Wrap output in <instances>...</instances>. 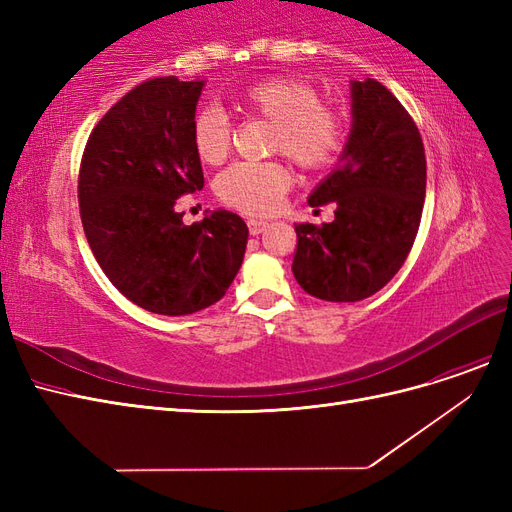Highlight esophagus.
Listing matches in <instances>:
<instances>
[{
    "mask_svg": "<svg viewBox=\"0 0 512 512\" xmlns=\"http://www.w3.org/2000/svg\"><path fill=\"white\" fill-rule=\"evenodd\" d=\"M247 228H250V235L258 237L260 232L267 228V222L265 220H250V222H247Z\"/></svg>",
    "mask_w": 512,
    "mask_h": 512,
    "instance_id": "esophagus-1",
    "label": "esophagus"
}]
</instances>
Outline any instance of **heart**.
I'll use <instances>...</instances> for the list:
<instances>
[{"mask_svg": "<svg viewBox=\"0 0 512 512\" xmlns=\"http://www.w3.org/2000/svg\"><path fill=\"white\" fill-rule=\"evenodd\" d=\"M232 106L245 117L271 121L269 149L284 153L301 170L318 173L329 168L346 143V117L335 106L322 104L314 85L292 76H269L239 89ZM192 147L200 162L222 164L232 147V128L220 106H205L192 119ZM292 173L286 164L239 162L218 177V196L226 205L250 215L277 209L290 190Z\"/></svg>", "mask_w": 512, "mask_h": 512, "instance_id": "b5f03b06", "label": "heart"}]
</instances>
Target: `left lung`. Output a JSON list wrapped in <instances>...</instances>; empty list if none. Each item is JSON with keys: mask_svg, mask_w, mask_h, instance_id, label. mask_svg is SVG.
Returning a JSON list of instances; mask_svg holds the SVG:
<instances>
[{"mask_svg": "<svg viewBox=\"0 0 512 512\" xmlns=\"http://www.w3.org/2000/svg\"><path fill=\"white\" fill-rule=\"evenodd\" d=\"M350 89L348 143L307 198L312 207L335 203V220L294 226V277L335 303L363 301L393 280L414 245L427 183L423 138L406 108L376 79Z\"/></svg>", "mask_w": 512, "mask_h": 512, "instance_id": "8db88e82", "label": "left lung"}]
</instances>
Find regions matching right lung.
Instances as JSON below:
<instances>
[{
  "instance_id": "add662e5",
  "label": "right lung",
  "mask_w": 512,
  "mask_h": 512,
  "mask_svg": "<svg viewBox=\"0 0 512 512\" xmlns=\"http://www.w3.org/2000/svg\"><path fill=\"white\" fill-rule=\"evenodd\" d=\"M205 81L160 76L128 91L89 134L79 170L87 243L138 307L185 316L218 303L241 269L247 230L218 209L183 224L177 198L203 190L192 119Z\"/></svg>"
}]
</instances>
